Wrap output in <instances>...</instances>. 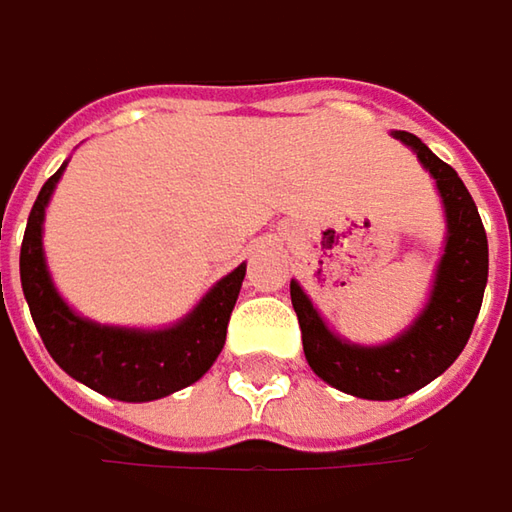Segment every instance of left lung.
<instances>
[{
    "instance_id": "8db88e82",
    "label": "left lung",
    "mask_w": 512,
    "mask_h": 512,
    "mask_svg": "<svg viewBox=\"0 0 512 512\" xmlns=\"http://www.w3.org/2000/svg\"><path fill=\"white\" fill-rule=\"evenodd\" d=\"M392 135L406 143L418 155L423 169L435 178V190L441 195L447 218L444 253L438 259L432 291L421 314L389 343H351L328 328L302 285L291 279V302L302 328L308 366L328 386L363 400H397L412 395L458 360L481 311L490 265L484 224L458 172L412 132Z\"/></svg>"
}]
</instances>
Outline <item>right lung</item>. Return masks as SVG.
Here are the masks:
<instances>
[{
	"label": "right lung",
	"mask_w": 512,
	"mask_h": 512,
	"mask_svg": "<svg viewBox=\"0 0 512 512\" xmlns=\"http://www.w3.org/2000/svg\"><path fill=\"white\" fill-rule=\"evenodd\" d=\"M65 164L42 184L19 253L22 294L42 343L65 374L123 403H146L187 389L210 371L224 348L227 322L242 291L247 265L242 262L221 276L190 314L164 328L100 325L80 317L57 291L42 250L45 207L63 178Z\"/></svg>",
	"instance_id": "right-lung-1"
}]
</instances>
